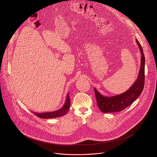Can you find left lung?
Here are the masks:
<instances>
[{
	"instance_id": "1",
	"label": "left lung",
	"mask_w": 157,
	"mask_h": 157,
	"mask_svg": "<svg viewBox=\"0 0 157 157\" xmlns=\"http://www.w3.org/2000/svg\"><path fill=\"white\" fill-rule=\"evenodd\" d=\"M136 42L141 51V67L136 80L132 86L124 93L112 97H105L102 95L95 88L94 92L98 108L104 113L117 112L123 111L130 106L140 95L144 85V66L145 57L142 47L137 39Z\"/></svg>"
}]
</instances>
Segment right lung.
<instances>
[{
  "label": "right lung",
  "instance_id": "1",
  "mask_svg": "<svg viewBox=\"0 0 157 157\" xmlns=\"http://www.w3.org/2000/svg\"><path fill=\"white\" fill-rule=\"evenodd\" d=\"M69 108H70V99H69V93H67L65 103L61 109L53 112H44V113H36V112H33V113L36 116L41 118H45V119L52 118H57V117L65 115V114L67 113Z\"/></svg>",
  "mask_w": 157,
  "mask_h": 157
}]
</instances>
